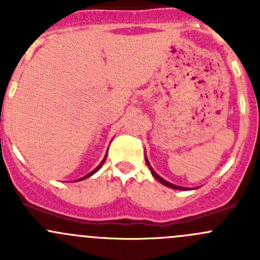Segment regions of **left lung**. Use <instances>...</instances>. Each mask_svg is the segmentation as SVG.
<instances>
[{
	"instance_id": "1",
	"label": "left lung",
	"mask_w": 260,
	"mask_h": 260,
	"mask_svg": "<svg viewBox=\"0 0 260 260\" xmlns=\"http://www.w3.org/2000/svg\"><path fill=\"white\" fill-rule=\"evenodd\" d=\"M145 158H146V162H147V166H148V167H149V170H151V174H152V176H153L154 179H156L157 181H159V182H161L162 185L167 186V187L175 188V190H186V187H181V186L174 185V183H171V182H169V181H166V180H165V179H162V177L159 176V175H157L156 172L153 171V169H152V167H151V165H149V162H148V159H147V157H145Z\"/></svg>"
}]
</instances>
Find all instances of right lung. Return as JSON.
Returning a JSON list of instances; mask_svg holds the SVG:
<instances>
[{
  "instance_id": "add662e5",
  "label": "right lung",
  "mask_w": 260,
  "mask_h": 260,
  "mask_svg": "<svg viewBox=\"0 0 260 260\" xmlns=\"http://www.w3.org/2000/svg\"><path fill=\"white\" fill-rule=\"evenodd\" d=\"M106 158H107V156H106V157H104V158H103V161H102V162H101V164H99V166H98V167H96V169H94V170H93V171H91V172H89V174H88V175H85V176H84V177H81V179H79V181H80V180H84V179H88V177H90V176H91V175H94V174H95V172H96V171H98V170H99V169H101V167H102V166H103V164H104V162H106Z\"/></svg>"
}]
</instances>
